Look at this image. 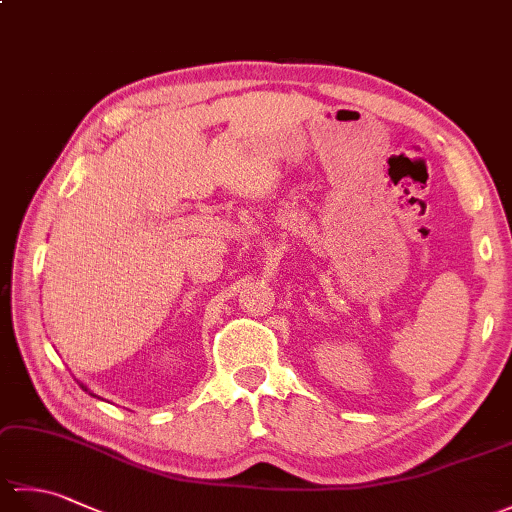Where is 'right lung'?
I'll return each instance as SVG.
<instances>
[{
    "instance_id": "1",
    "label": "right lung",
    "mask_w": 512,
    "mask_h": 512,
    "mask_svg": "<svg viewBox=\"0 0 512 512\" xmlns=\"http://www.w3.org/2000/svg\"><path fill=\"white\" fill-rule=\"evenodd\" d=\"M79 385H81V389H83V391H88V394H90V396H94V398H99V396H96V394H92V391H90L88 387H85L83 383H79Z\"/></svg>"
}]
</instances>
